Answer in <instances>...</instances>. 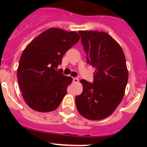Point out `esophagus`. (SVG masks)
<instances>
[{"label":"esophagus","instance_id":"esophagus-1","mask_svg":"<svg viewBox=\"0 0 147 147\" xmlns=\"http://www.w3.org/2000/svg\"><path fill=\"white\" fill-rule=\"evenodd\" d=\"M73 82L74 83H78L79 82V79L76 77H74V78H73Z\"/></svg>","mask_w":147,"mask_h":147}]
</instances>
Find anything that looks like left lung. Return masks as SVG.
Masks as SVG:
<instances>
[{
	"label": "left lung",
	"instance_id": "left-lung-1",
	"mask_svg": "<svg viewBox=\"0 0 147 147\" xmlns=\"http://www.w3.org/2000/svg\"><path fill=\"white\" fill-rule=\"evenodd\" d=\"M87 62L95 67L93 82L82 80L83 91L76 96L81 115L90 120L108 117L124 97L128 81L126 59L121 47L108 34L80 31Z\"/></svg>",
	"mask_w": 147,
	"mask_h": 147
}]
</instances>
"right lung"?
<instances>
[{
	"label": "right lung",
	"mask_w": 147,
	"mask_h": 147,
	"mask_svg": "<svg viewBox=\"0 0 147 147\" xmlns=\"http://www.w3.org/2000/svg\"><path fill=\"white\" fill-rule=\"evenodd\" d=\"M75 32L51 28L38 35L23 51L18 80L26 103L39 112H51L60 105L72 78L57 71L62 57L80 40Z\"/></svg>",
	"instance_id": "obj_1"
}]
</instances>
